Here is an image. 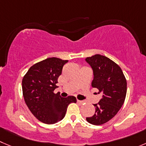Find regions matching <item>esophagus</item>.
Here are the masks:
<instances>
[{
    "label": "esophagus",
    "instance_id": "obj_1",
    "mask_svg": "<svg viewBox=\"0 0 146 146\" xmlns=\"http://www.w3.org/2000/svg\"><path fill=\"white\" fill-rule=\"evenodd\" d=\"M77 102H78V103H80V104H83V103H84V101H83V100H77Z\"/></svg>",
    "mask_w": 146,
    "mask_h": 146
}]
</instances>
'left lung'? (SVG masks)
<instances>
[{"label": "left lung", "mask_w": 146, "mask_h": 146, "mask_svg": "<svg viewBox=\"0 0 146 146\" xmlns=\"http://www.w3.org/2000/svg\"><path fill=\"white\" fill-rule=\"evenodd\" d=\"M86 62L93 72L92 86L99 90L102 99L95 104V112L87 117L88 123L100 125L107 123L118 112L124 103L127 92V82L120 66L109 58L100 54L87 57Z\"/></svg>", "instance_id": "1"}]
</instances>
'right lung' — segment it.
<instances>
[{
	"instance_id": "add662e5",
	"label": "right lung",
	"mask_w": 146,
	"mask_h": 146,
	"mask_svg": "<svg viewBox=\"0 0 146 146\" xmlns=\"http://www.w3.org/2000/svg\"><path fill=\"white\" fill-rule=\"evenodd\" d=\"M67 62L59 58H48L31 66L22 80L25 102L42 123H58L64 117L68 105L77 102L75 97L62 98L54 93L63 66Z\"/></svg>"
}]
</instances>
